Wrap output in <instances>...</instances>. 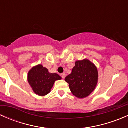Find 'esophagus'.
<instances>
[{"instance_id": "34e87169", "label": "esophagus", "mask_w": 128, "mask_h": 128, "mask_svg": "<svg viewBox=\"0 0 128 128\" xmlns=\"http://www.w3.org/2000/svg\"><path fill=\"white\" fill-rule=\"evenodd\" d=\"M60 76H61L62 78H65V77H66V74L65 73L61 74V75H60Z\"/></svg>"}]
</instances>
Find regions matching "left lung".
<instances>
[{
  "instance_id": "obj_1",
  "label": "left lung",
  "mask_w": 128,
  "mask_h": 128,
  "mask_svg": "<svg viewBox=\"0 0 128 128\" xmlns=\"http://www.w3.org/2000/svg\"><path fill=\"white\" fill-rule=\"evenodd\" d=\"M97 69L88 59L77 60L70 74L65 78L74 96L78 98L88 96L96 87L98 82Z\"/></svg>"
}]
</instances>
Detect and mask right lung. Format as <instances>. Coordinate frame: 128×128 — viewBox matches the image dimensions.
Listing matches in <instances>:
<instances>
[{
	"mask_svg": "<svg viewBox=\"0 0 128 128\" xmlns=\"http://www.w3.org/2000/svg\"><path fill=\"white\" fill-rule=\"evenodd\" d=\"M56 73H50L41 64L33 67L28 74V81L33 92L39 96H45L51 92L55 81L61 79Z\"/></svg>",
	"mask_w": 128,
	"mask_h": 128,
	"instance_id": "right-lung-1",
	"label": "right lung"
}]
</instances>
